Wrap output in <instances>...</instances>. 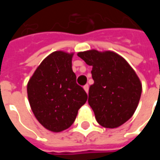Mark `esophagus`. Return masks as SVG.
I'll list each match as a JSON object with an SVG mask.
<instances>
[{"instance_id": "obj_1", "label": "esophagus", "mask_w": 160, "mask_h": 160, "mask_svg": "<svg viewBox=\"0 0 160 160\" xmlns=\"http://www.w3.org/2000/svg\"><path fill=\"white\" fill-rule=\"evenodd\" d=\"M84 90L87 92V93H88V91H89V86H88V85H85V86H84Z\"/></svg>"}]
</instances>
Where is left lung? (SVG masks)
I'll list each match as a JSON object with an SVG mask.
<instances>
[{
  "label": "left lung",
  "instance_id": "obj_1",
  "mask_svg": "<svg viewBox=\"0 0 160 160\" xmlns=\"http://www.w3.org/2000/svg\"><path fill=\"white\" fill-rule=\"evenodd\" d=\"M94 80L89 88L88 103L101 126L114 128L126 122L137 108L141 84L134 69L118 54L92 49L78 53Z\"/></svg>",
  "mask_w": 160,
  "mask_h": 160
}]
</instances>
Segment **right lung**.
I'll use <instances>...</instances> for the list:
<instances>
[{
    "instance_id": "right-lung-1",
    "label": "right lung",
    "mask_w": 160,
    "mask_h": 160,
    "mask_svg": "<svg viewBox=\"0 0 160 160\" xmlns=\"http://www.w3.org/2000/svg\"><path fill=\"white\" fill-rule=\"evenodd\" d=\"M72 57L73 54L53 52L41 62L27 85L33 114L53 132L69 128L87 100V92L76 83Z\"/></svg>"
}]
</instances>
